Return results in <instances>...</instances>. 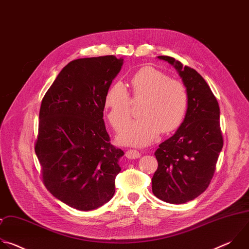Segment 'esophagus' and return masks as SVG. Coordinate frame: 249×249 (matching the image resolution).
<instances>
[{"mask_svg": "<svg viewBox=\"0 0 249 249\" xmlns=\"http://www.w3.org/2000/svg\"><path fill=\"white\" fill-rule=\"evenodd\" d=\"M125 156L126 158L130 159V160H135V159H138L141 157V154L137 151V150H127L126 153H125Z\"/></svg>", "mask_w": 249, "mask_h": 249, "instance_id": "34e87169", "label": "esophagus"}]
</instances>
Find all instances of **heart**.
<instances>
[{
    "instance_id": "obj_1",
    "label": "heart",
    "mask_w": 249,
    "mask_h": 249,
    "mask_svg": "<svg viewBox=\"0 0 249 249\" xmlns=\"http://www.w3.org/2000/svg\"><path fill=\"white\" fill-rule=\"evenodd\" d=\"M130 86L134 100L143 99L142 118L129 122L119 135L122 144L146 146L160 133L178 128L187 110L188 93L180 81L169 79L166 74L152 67L139 70L131 78ZM104 109L111 126L120 131L130 118L132 99L121 83L111 85L106 90Z\"/></svg>"
}]
</instances>
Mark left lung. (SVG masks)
Masks as SVG:
<instances>
[{"label": "left lung", "mask_w": 249, "mask_h": 249, "mask_svg": "<svg viewBox=\"0 0 249 249\" xmlns=\"http://www.w3.org/2000/svg\"><path fill=\"white\" fill-rule=\"evenodd\" d=\"M187 89L185 118L175 134L155 152L158 169L152 178L153 193L170 204H183L202 194L214 175L224 140L217 98L203 77L169 56Z\"/></svg>", "instance_id": "left-lung-1"}]
</instances>
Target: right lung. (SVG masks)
<instances>
[{
    "label": "right lung",
    "mask_w": 249,
    "mask_h": 249,
    "mask_svg": "<svg viewBox=\"0 0 249 249\" xmlns=\"http://www.w3.org/2000/svg\"><path fill=\"white\" fill-rule=\"evenodd\" d=\"M122 65L113 55L70 62L41 102L34 150L43 183L80 211L102 206L115 192L124 153L110 144L102 117L105 92Z\"/></svg>",
    "instance_id": "add662e5"
}]
</instances>
